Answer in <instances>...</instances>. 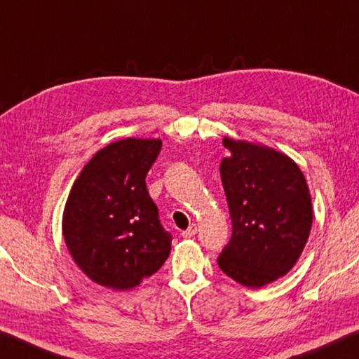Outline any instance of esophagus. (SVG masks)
Segmentation results:
<instances>
[{"label":"esophagus","mask_w":359,"mask_h":359,"mask_svg":"<svg viewBox=\"0 0 359 359\" xmlns=\"http://www.w3.org/2000/svg\"><path fill=\"white\" fill-rule=\"evenodd\" d=\"M196 234H197V226L196 224H191L189 228H187L186 231H183V233H181V236L186 237V239H187V237H192V236H196Z\"/></svg>","instance_id":"obj_1"}]
</instances>
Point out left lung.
Returning <instances> with one entry per match:
<instances>
[{
    "label": "left lung",
    "instance_id": "1",
    "mask_svg": "<svg viewBox=\"0 0 359 359\" xmlns=\"http://www.w3.org/2000/svg\"><path fill=\"white\" fill-rule=\"evenodd\" d=\"M231 152L219 165L233 236L218 257L222 271L258 289L287 274L313 223L311 196L302 170L273 147L223 137Z\"/></svg>",
    "mask_w": 359,
    "mask_h": 359
}]
</instances>
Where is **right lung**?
<instances>
[{"instance_id":"right-lung-1","label":"right lung","mask_w":359,"mask_h":359,"mask_svg":"<svg viewBox=\"0 0 359 359\" xmlns=\"http://www.w3.org/2000/svg\"><path fill=\"white\" fill-rule=\"evenodd\" d=\"M161 147V140L115 141L95 154L72 186L62 215L65 245L76 266L102 287H136L172 250V236L146 187Z\"/></svg>"}]
</instances>
